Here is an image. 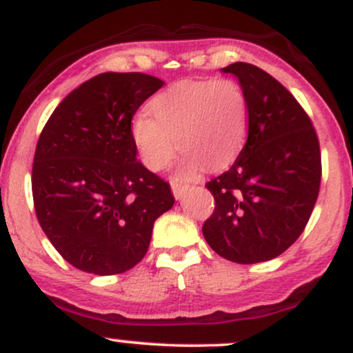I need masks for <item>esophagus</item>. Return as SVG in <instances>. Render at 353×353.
I'll use <instances>...</instances> for the list:
<instances>
[{"instance_id": "34e87169", "label": "esophagus", "mask_w": 353, "mask_h": 353, "mask_svg": "<svg viewBox=\"0 0 353 353\" xmlns=\"http://www.w3.org/2000/svg\"><path fill=\"white\" fill-rule=\"evenodd\" d=\"M171 188H172V194H174V197H176V199H181V197L184 196L185 190H188V185L181 184V182H177V181L171 182Z\"/></svg>"}]
</instances>
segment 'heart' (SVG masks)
I'll return each mask as SVG.
<instances>
[{
    "label": "heart",
    "instance_id": "heart-1",
    "mask_svg": "<svg viewBox=\"0 0 353 353\" xmlns=\"http://www.w3.org/2000/svg\"><path fill=\"white\" fill-rule=\"evenodd\" d=\"M151 112L152 117L137 116L131 128L141 159L151 171L168 168L177 145L184 152V176H194L202 165L221 169L245 143L247 99L232 79L181 81L151 101Z\"/></svg>",
    "mask_w": 353,
    "mask_h": 353
}]
</instances>
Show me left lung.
Returning <instances> with one entry per match:
<instances>
[{
	"label": "left lung",
	"instance_id": "left-lung-1",
	"mask_svg": "<svg viewBox=\"0 0 353 353\" xmlns=\"http://www.w3.org/2000/svg\"><path fill=\"white\" fill-rule=\"evenodd\" d=\"M222 71L239 78L249 131L229 171L205 184L216 204L202 234L221 257L257 264L285 252L309 222L322 179L319 137L305 109L269 72L249 63Z\"/></svg>",
	"mask_w": 353,
	"mask_h": 353
}]
</instances>
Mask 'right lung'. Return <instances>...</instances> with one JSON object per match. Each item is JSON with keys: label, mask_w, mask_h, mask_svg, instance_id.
Wrapping results in <instances>:
<instances>
[{"label": "right lung", "mask_w": 353, "mask_h": 353, "mask_svg": "<svg viewBox=\"0 0 353 353\" xmlns=\"http://www.w3.org/2000/svg\"><path fill=\"white\" fill-rule=\"evenodd\" d=\"M163 81L103 72L70 92L44 124L31 188L36 217L72 267L114 275L143 261L171 185L136 159L132 117Z\"/></svg>", "instance_id": "1"}]
</instances>
